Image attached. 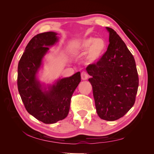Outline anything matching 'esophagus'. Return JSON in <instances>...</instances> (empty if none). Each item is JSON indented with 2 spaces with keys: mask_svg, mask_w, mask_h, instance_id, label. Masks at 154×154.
<instances>
[{
  "mask_svg": "<svg viewBox=\"0 0 154 154\" xmlns=\"http://www.w3.org/2000/svg\"><path fill=\"white\" fill-rule=\"evenodd\" d=\"M88 74H87V73L86 72L83 71V72H82L81 73V78H82V79L83 80H87V79L88 78Z\"/></svg>",
  "mask_w": 154,
  "mask_h": 154,
  "instance_id": "34e87169",
  "label": "esophagus"
}]
</instances>
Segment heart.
I'll return each instance as SVG.
<instances>
[{
  "label": "heart",
  "mask_w": 154,
  "mask_h": 154,
  "mask_svg": "<svg viewBox=\"0 0 154 154\" xmlns=\"http://www.w3.org/2000/svg\"><path fill=\"white\" fill-rule=\"evenodd\" d=\"M78 48L83 52L88 49L86 56V60L87 62L92 63L100 60L105 53L106 43L101 38L88 37L81 40Z\"/></svg>",
  "instance_id": "obj_1"
}]
</instances>
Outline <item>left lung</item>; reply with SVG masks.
I'll list each match as a JSON object with an SVG mask.
<instances>
[{
	"label": "left lung",
	"mask_w": 154,
	"mask_h": 154,
	"mask_svg": "<svg viewBox=\"0 0 154 154\" xmlns=\"http://www.w3.org/2000/svg\"><path fill=\"white\" fill-rule=\"evenodd\" d=\"M109 32L108 48L97 62L88 66L97 114L115 121L127 114L136 101L138 73L132 54L113 29Z\"/></svg>",
	"instance_id": "left-lung-1"
}]
</instances>
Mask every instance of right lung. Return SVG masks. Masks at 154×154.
I'll use <instances>...</instances> for the list:
<instances>
[{
    "label": "right lung",
    "mask_w": 154,
    "mask_h": 154,
    "mask_svg": "<svg viewBox=\"0 0 154 154\" xmlns=\"http://www.w3.org/2000/svg\"><path fill=\"white\" fill-rule=\"evenodd\" d=\"M57 35L45 32L32 37L18 65V90L25 108L29 114L45 124L55 123L67 117L72 95L81 82L80 72H78L59 80L48 91H42L36 74L48 46L57 42Z\"/></svg>",
    "instance_id": "right-lung-1"
}]
</instances>
